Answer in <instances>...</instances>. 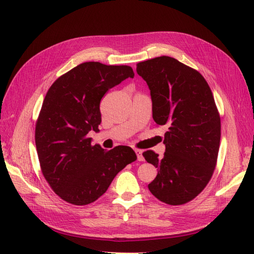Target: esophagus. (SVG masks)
Segmentation results:
<instances>
[{"label": "esophagus", "instance_id": "obj_1", "mask_svg": "<svg viewBox=\"0 0 254 254\" xmlns=\"http://www.w3.org/2000/svg\"><path fill=\"white\" fill-rule=\"evenodd\" d=\"M135 152H136L137 160H138V161H144V157H143V150H140V149H135Z\"/></svg>", "mask_w": 254, "mask_h": 254}]
</instances>
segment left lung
<instances>
[{
	"instance_id": "1",
	"label": "left lung",
	"mask_w": 254,
	"mask_h": 254,
	"mask_svg": "<svg viewBox=\"0 0 254 254\" xmlns=\"http://www.w3.org/2000/svg\"><path fill=\"white\" fill-rule=\"evenodd\" d=\"M136 71L150 90L155 122L169 127L163 157L143 154L158 168L148 188L164 203L184 204L203 190L215 169L221 119L213 94L197 70L172 57L138 63Z\"/></svg>"
}]
</instances>
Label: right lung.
<instances>
[{
    "label": "right lung",
    "mask_w": 254,
    "mask_h": 254,
    "mask_svg": "<svg viewBox=\"0 0 254 254\" xmlns=\"http://www.w3.org/2000/svg\"><path fill=\"white\" fill-rule=\"evenodd\" d=\"M133 76L129 66L87 62L60 76L47 91L35 126V146L45 180L64 201L94 202L136 160L131 147L105 150L92 145L87 135L99 131V104L106 92Z\"/></svg>",
    "instance_id": "right-lung-1"
}]
</instances>
